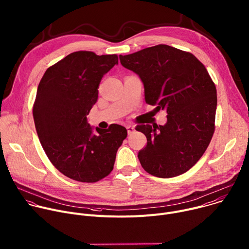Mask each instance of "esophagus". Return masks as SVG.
<instances>
[{
    "label": "esophagus",
    "mask_w": 249,
    "mask_h": 249,
    "mask_svg": "<svg viewBox=\"0 0 249 249\" xmlns=\"http://www.w3.org/2000/svg\"><path fill=\"white\" fill-rule=\"evenodd\" d=\"M126 129H127V133H128V134L133 133V132H134V130H135L134 126H132V125H128V126H126Z\"/></svg>",
    "instance_id": "esophagus-1"
}]
</instances>
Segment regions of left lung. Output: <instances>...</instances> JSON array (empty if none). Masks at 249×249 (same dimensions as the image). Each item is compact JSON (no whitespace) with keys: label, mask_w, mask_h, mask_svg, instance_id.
I'll use <instances>...</instances> for the list:
<instances>
[{"label":"left lung","mask_w":249,"mask_h":249,"mask_svg":"<svg viewBox=\"0 0 249 249\" xmlns=\"http://www.w3.org/2000/svg\"><path fill=\"white\" fill-rule=\"evenodd\" d=\"M120 61L140 77L146 103L168 114L164 125L135 127L147 138L138 152L142 168L164 178L187 172L215 130L217 90L206 68L191 53L163 44L120 55Z\"/></svg>","instance_id":"1"}]
</instances>
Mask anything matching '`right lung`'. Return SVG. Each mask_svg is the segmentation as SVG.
Wrapping results in <instances>:
<instances>
[{"mask_svg": "<svg viewBox=\"0 0 249 249\" xmlns=\"http://www.w3.org/2000/svg\"><path fill=\"white\" fill-rule=\"evenodd\" d=\"M118 61L117 55L74 52L50 67L38 85L33 119L40 143L55 168L71 179L96 182L107 177L127 135L120 124L96 127L94 134L86 118L102 77Z\"/></svg>", "mask_w": 249, "mask_h": 249, "instance_id": "right-lung-1", "label": "right lung"}]
</instances>
